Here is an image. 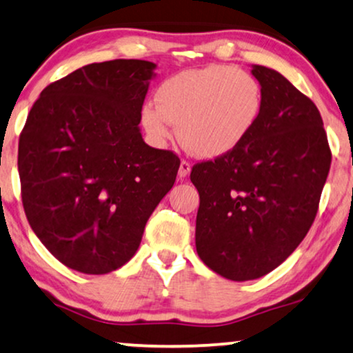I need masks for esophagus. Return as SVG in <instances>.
<instances>
[{
	"label": "esophagus",
	"mask_w": 353,
	"mask_h": 353,
	"mask_svg": "<svg viewBox=\"0 0 353 353\" xmlns=\"http://www.w3.org/2000/svg\"><path fill=\"white\" fill-rule=\"evenodd\" d=\"M190 172H191V165H190V162L181 161V163H180V168H178V176H180V178H186L188 175H190Z\"/></svg>",
	"instance_id": "34e87169"
}]
</instances>
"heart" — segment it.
I'll return each instance as SVG.
<instances>
[{
	"label": "heart",
	"instance_id": "heart-1",
	"mask_svg": "<svg viewBox=\"0 0 353 353\" xmlns=\"http://www.w3.org/2000/svg\"><path fill=\"white\" fill-rule=\"evenodd\" d=\"M159 101H149L141 122L157 146L180 133L197 156L215 159L238 149L254 132L263 94L249 72L231 65H207L173 75L161 86Z\"/></svg>",
	"mask_w": 353,
	"mask_h": 353
}]
</instances>
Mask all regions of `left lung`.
Returning a JSON list of instances; mask_svg holds the SVG:
<instances>
[{
	"label": "left lung",
	"mask_w": 353,
	"mask_h": 353,
	"mask_svg": "<svg viewBox=\"0 0 353 353\" xmlns=\"http://www.w3.org/2000/svg\"><path fill=\"white\" fill-rule=\"evenodd\" d=\"M262 114L233 152L192 167L199 191L196 250L231 281L257 279L279 267L315 220L331 167L316 105L286 77L252 65Z\"/></svg>",
	"instance_id": "1"
}]
</instances>
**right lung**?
<instances>
[{"label": "right lung", "instance_id": "add662e5", "mask_svg": "<svg viewBox=\"0 0 353 353\" xmlns=\"http://www.w3.org/2000/svg\"><path fill=\"white\" fill-rule=\"evenodd\" d=\"M156 64L96 62L41 91L19 139L33 233L72 270L105 274L137 254L180 159L144 143L139 122Z\"/></svg>", "mask_w": 353, "mask_h": 353}]
</instances>
